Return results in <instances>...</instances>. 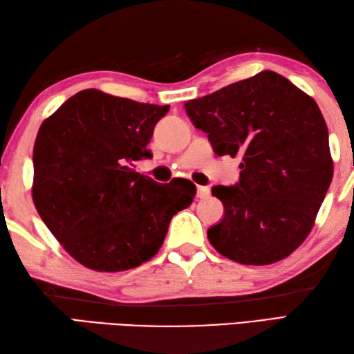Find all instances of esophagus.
<instances>
[{
    "label": "esophagus",
    "instance_id": "1",
    "mask_svg": "<svg viewBox=\"0 0 354 354\" xmlns=\"http://www.w3.org/2000/svg\"><path fill=\"white\" fill-rule=\"evenodd\" d=\"M209 196V189L207 185H198V198L205 199Z\"/></svg>",
    "mask_w": 354,
    "mask_h": 354
}]
</instances>
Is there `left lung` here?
<instances>
[{"mask_svg": "<svg viewBox=\"0 0 354 354\" xmlns=\"http://www.w3.org/2000/svg\"><path fill=\"white\" fill-rule=\"evenodd\" d=\"M214 153L240 156L234 185H214L223 219L208 230L217 252L270 265L304 242L333 178L328 131L317 102L290 80L261 71L185 103Z\"/></svg>", "mask_w": 354, "mask_h": 354, "instance_id": "left-lung-1", "label": "left lung"}]
</instances>
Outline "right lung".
<instances>
[{
	"label": "right lung",
	"mask_w": 354,
	"mask_h": 354,
	"mask_svg": "<svg viewBox=\"0 0 354 354\" xmlns=\"http://www.w3.org/2000/svg\"><path fill=\"white\" fill-rule=\"evenodd\" d=\"M169 104L84 89L41 124L33 149V202L41 219L80 265L100 272L140 266L162 246L171 217L196 185L140 175L153 127Z\"/></svg>",
	"instance_id": "add662e5"
}]
</instances>
